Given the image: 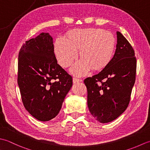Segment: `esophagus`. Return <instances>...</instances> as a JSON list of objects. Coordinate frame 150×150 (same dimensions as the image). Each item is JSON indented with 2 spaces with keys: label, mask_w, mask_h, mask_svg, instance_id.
I'll return each instance as SVG.
<instances>
[{
  "label": "esophagus",
  "mask_w": 150,
  "mask_h": 150,
  "mask_svg": "<svg viewBox=\"0 0 150 150\" xmlns=\"http://www.w3.org/2000/svg\"><path fill=\"white\" fill-rule=\"evenodd\" d=\"M82 80L80 79H77L76 78H73L72 79V81H73V83H79V82H81Z\"/></svg>",
  "instance_id": "esophagus-1"
}]
</instances>
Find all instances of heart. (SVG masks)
I'll use <instances>...</instances> for the list:
<instances>
[{"label":"heart","mask_w":150,"mask_h":150,"mask_svg":"<svg viewBox=\"0 0 150 150\" xmlns=\"http://www.w3.org/2000/svg\"><path fill=\"white\" fill-rule=\"evenodd\" d=\"M116 47L114 35L99 28L74 29L67 32L65 39L57 38L54 50L57 62L63 68L71 66L79 51L80 60L71 71L81 76L92 70L100 72L105 69L112 59Z\"/></svg>","instance_id":"heart-1"}]
</instances>
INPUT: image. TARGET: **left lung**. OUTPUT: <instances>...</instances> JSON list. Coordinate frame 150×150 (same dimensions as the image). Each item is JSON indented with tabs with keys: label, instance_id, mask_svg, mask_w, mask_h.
<instances>
[{
	"label": "left lung",
	"instance_id": "1",
	"mask_svg": "<svg viewBox=\"0 0 150 150\" xmlns=\"http://www.w3.org/2000/svg\"><path fill=\"white\" fill-rule=\"evenodd\" d=\"M117 48L111 63L84 80L88 109L100 123L114 120L125 111L135 81V51L120 32H117Z\"/></svg>",
	"mask_w": 150,
	"mask_h": 150
}]
</instances>
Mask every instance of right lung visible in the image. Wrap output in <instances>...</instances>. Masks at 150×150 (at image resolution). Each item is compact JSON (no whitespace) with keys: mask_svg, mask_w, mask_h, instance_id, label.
I'll list each match as a JSON object with an SVG mask.
<instances>
[{"mask_svg":"<svg viewBox=\"0 0 150 150\" xmlns=\"http://www.w3.org/2000/svg\"><path fill=\"white\" fill-rule=\"evenodd\" d=\"M17 81L23 105L32 117L46 122L58 115L72 78L57 64L48 33H40L21 47Z\"/></svg>","mask_w":150,"mask_h":150,"instance_id":"right-lung-1","label":"right lung"}]
</instances>
